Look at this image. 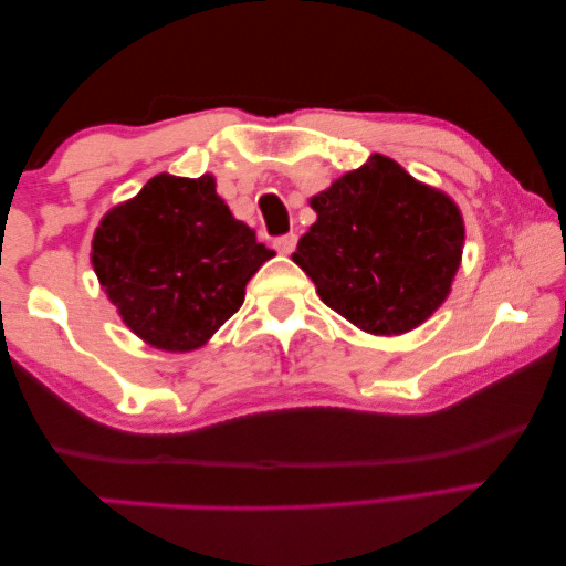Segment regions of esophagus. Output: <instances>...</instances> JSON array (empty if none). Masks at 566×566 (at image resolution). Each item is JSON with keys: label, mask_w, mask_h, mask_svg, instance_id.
I'll list each match as a JSON object with an SVG mask.
<instances>
[{"label": "esophagus", "mask_w": 566, "mask_h": 566, "mask_svg": "<svg viewBox=\"0 0 566 566\" xmlns=\"http://www.w3.org/2000/svg\"><path fill=\"white\" fill-rule=\"evenodd\" d=\"M273 245H275L277 253L291 255L293 250H295V245H298V235H295V233H285V235H281V238H275Z\"/></svg>", "instance_id": "obj_1"}]
</instances>
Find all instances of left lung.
Segmentation results:
<instances>
[{
    "mask_svg": "<svg viewBox=\"0 0 566 566\" xmlns=\"http://www.w3.org/2000/svg\"><path fill=\"white\" fill-rule=\"evenodd\" d=\"M318 212L293 261L321 301L360 331L398 336L447 301L464 220L443 192L374 155L311 200Z\"/></svg>",
    "mask_w": 566,
    "mask_h": 566,
    "instance_id": "obj_1",
    "label": "left lung"
}]
</instances>
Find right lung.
I'll list each match as a JSON object with an SVG mask.
<instances>
[{"instance_id":"add662e5","label":"right lung","mask_w":566,"mask_h":566,"mask_svg":"<svg viewBox=\"0 0 566 566\" xmlns=\"http://www.w3.org/2000/svg\"><path fill=\"white\" fill-rule=\"evenodd\" d=\"M275 253L233 218L216 180L155 175L102 218L92 265L133 333L163 350L206 344Z\"/></svg>"}]
</instances>
